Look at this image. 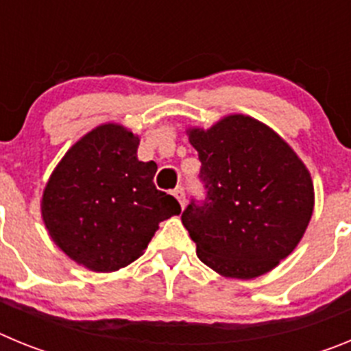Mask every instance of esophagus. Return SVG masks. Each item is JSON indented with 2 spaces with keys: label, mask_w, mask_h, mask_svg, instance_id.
<instances>
[{
  "label": "esophagus",
  "mask_w": 351,
  "mask_h": 351,
  "mask_svg": "<svg viewBox=\"0 0 351 351\" xmlns=\"http://www.w3.org/2000/svg\"><path fill=\"white\" fill-rule=\"evenodd\" d=\"M173 197L178 198V202L181 204V207H182V209H184V206H186V195H184V188H182V186H178V188L173 190Z\"/></svg>",
  "instance_id": "1"
}]
</instances>
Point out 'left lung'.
<instances>
[{
    "mask_svg": "<svg viewBox=\"0 0 351 351\" xmlns=\"http://www.w3.org/2000/svg\"><path fill=\"white\" fill-rule=\"evenodd\" d=\"M198 151L206 200L181 219L197 256L225 278L253 280L300 243L315 207L311 176L283 138L243 114L188 130Z\"/></svg>",
    "mask_w": 351,
    "mask_h": 351,
    "instance_id": "obj_1",
    "label": "left lung"
}]
</instances>
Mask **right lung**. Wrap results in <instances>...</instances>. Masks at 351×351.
<instances>
[{"label": "right lung", "instance_id": "right-lung-1", "mask_svg": "<svg viewBox=\"0 0 351 351\" xmlns=\"http://www.w3.org/2000/svg\"><path fill=\"white\" fill-rule=\"evenodd\" d=\"M141 138L107 123L68 149L42 197L49 235L73 262L95 272L126 267L144 253L163 219L181 213L156 190L154 161H138Z\"/></svg>", "mask_w": 351, "mask_h": 351}]
</instances>
